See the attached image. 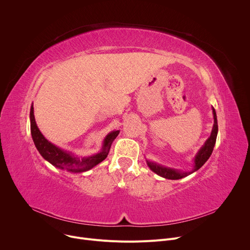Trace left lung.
Returning <instances> with one entry per match:
<instances>
[{"mask_svg": "<svg viewBox=\"0 0 250 250\" xmlns=\"http://www.w3.org/2000/svg\"><path fill=\"white\" fill-rule=\"evenodd\" d=\"M212 110V115H213V125L211 128V132L209 137L206 140L204 146L200 148V150L197 152V154L194 157V163H193V169L191 171H182L180 169H175V168H170L163 166L159 163H156L154 161H149L146 160V164L149 167L151 171L156 173L157 175L165 178V179H170V180H178V179H182V178L196 172L199 170L209 158L213 147H215L216 145V140H217V135H218V120H217V114L215 109Z\"/></svg>", "mask_w": 250, "mask_h": 250, "instance_id": "left-lung-1", "label": "left lung"}]
</instances>
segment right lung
<instances>
[{
    "label": "right lung",
    "mask_w": 250,
    "mask_h": 250,
    "mask_svg": "<svg viewBox=\"0 0 250 250\" xmlns=\"http://www.w3.org/2000/svg\"><path fill=\"white\" fill-rule=\"evenodd\" d=\"M29 119H30V132H31L32 140L34 142L35 147H37L41 155L56 168H59L61 170H64L70 173L86 172L92 169L93 167H95L96 165H98L103 160H104L109 154L113 141L120 133V130H113L110 133L106 134V136L103 141L102 148L98 153L90 156L78 157L71 151L60 148L55 145L51 144L50 141H48L43 136V134L41 132L40 128L38 127L37 123H35L33 104H31L30 106Z\"/></svg>",
    "instance_id": "obj_1"
}]
</instances>
